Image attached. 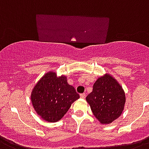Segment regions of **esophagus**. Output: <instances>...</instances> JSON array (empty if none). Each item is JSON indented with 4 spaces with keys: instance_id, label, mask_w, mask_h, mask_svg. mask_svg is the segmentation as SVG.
I'll return each instance as SVG.
<instances>
[{
    "instance_id": "34e87169",
    "label": "esophagus",
    "mask_w": 149,
    "mask_h": 149,
    "mask_svg": "<svg viewBox=\"0 0 149 149\" xmlns=\"http://www.w3.org/2000/svg\"><path fill=\"white\" fill-rule=\"evenodd\" d=\"M80 98H86V93L80 94Z\"/></svg>"
}]
</instances>
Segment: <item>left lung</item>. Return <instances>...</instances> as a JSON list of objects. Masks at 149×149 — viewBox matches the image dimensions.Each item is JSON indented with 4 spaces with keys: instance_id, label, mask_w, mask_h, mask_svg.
Listing matches in <instances>:
<instances>
[{
    "instance_id": "8db88e82",
    "label": "left lung",
    "mask_w": 149,
    "mask_h": 149,
    "mask_svg": "<svg viewBox=\"0 0 149 149\" xmlns=\"http://www.w3.org/2000/svg\"><path fill=\"white\" fill-rule=\"evenodd\" d=\"M86 101L100 123L107 124L120 116L126 98L123 88L117 80L106 74L94 83L92 92L87 95Z\"/></svg>"
}]
</instances>
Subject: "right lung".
<instances>
[{
    "label": "right lung",
    "mask_w": 149,
    "mask_h": 149,
    "mask_svg": "<svg viewBox=\"0 0 149 149\" xmlns=\"http://www.w3.org/2000/svg\"><path fill=\"white\" fill-rule=\"evenodd\" d=\"M78 98L79 95L73 86L67 83V77H57L54 72L46 73L36 85L31 95L35 111L47 122L61 120Z\"/></svg>",
    "instance_id": "add662e5"
}]
</instances>
